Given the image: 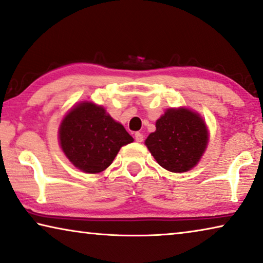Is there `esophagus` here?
Masks as SVG:
<instances>
[{
  "label": "esophagus",
  "instance_id": "34e87169",
  "mask_svg": "<svg viewBox=\"0 0 263 263\" xmlns=\"http://www.w3.org/2000/svg\"><path fill=\"white\" fill-rule=\"evenodd\" d=\"M135 138H136V140L138 141V143H141V141L144 140V136H143V133H140V132H136L135 133Z\"/></svg>",
  "mask_w": 263,
  "mask_h": 263
}]
</instances>
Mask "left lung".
<instances>
[{"label": "left lung", "mask_w": 263, "mask_h": 263, "mask_svg": "<svg viewBox=\"0 0 263 263\" xmlns=\"http://www.w3.org/2000/svg\"><path fill=\"white\" fill-rule=\"evenodd\" d=\"M156 127L145 145L161 167L181 173L198 164L208 143L207 127L198 114L184 107L170 109Z\"/></svg>", "instance_id": "obj_1"}]
</instances>
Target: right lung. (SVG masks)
I'll return each instance as SVG.
<instances>
[{
	"instance_id": "1",
	"label": "right lung",
	"mask_w": 263,
	"mask_h": 263,
	"mask_svg": "<svg viewBox=\"0 0 263 263\" xmlns=\"http://www.w3.org/2000/svg\"><path fill=\"white\" fill-rule=\"evenodd\" d=\"M133 141L122 124L104 107L84 102L70 110L60 127L61 147L72 164L85 173L109 167L124 145Z\"/></svg>"
}]
</instances>
